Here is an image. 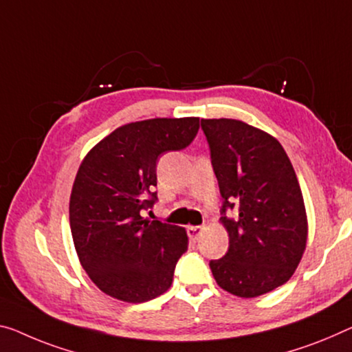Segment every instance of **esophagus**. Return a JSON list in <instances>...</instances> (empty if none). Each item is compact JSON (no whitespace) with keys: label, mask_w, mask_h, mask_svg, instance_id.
<instances>
[{"label":"esophagus","mask_w":352,"mask_h":352,"mask_svg":"<svg viewBox=\"0 0 352 352\" xmlns=\"http://www.w3.org/2000/svg\"><path fill=\"white\" fill-rule=\"evenodd\" d=\"M206 230V226H188L187 228V234H188V237H190V241H193V242H197L198 239H199V236L203 234V231Z\"/></svg>","instance_id":"34e87169"}]
</instances>
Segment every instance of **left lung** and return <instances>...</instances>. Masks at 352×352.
Returning a JSON list of instances; mask_svg holds the SVG:
<instances>
[{
	"mask_svg": "<svg viewBox=\"0 0 352 352\" xmlns=\"http://www.w3.org/2000/svg\"><path fill=\"white\" fill-rule=\"evenodd\" d=\"M223 198L220 217L230 237L223 258L209 263L221 289L258 297L285 285L308 237L304 197L283 146L239 120H201Z\"/></svg>",
	"mask_w": 352,
	"mask_h": 352,
	"instance_id": "8db88e82",
	"label": "left lung"
}]
</instances>
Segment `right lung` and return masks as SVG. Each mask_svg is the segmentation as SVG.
<instances>
[{"label":"right lung","mask_w":352,"mask_h":352,"mask_svg":"<svg viewBox=\"0 0 352 352\" xmlns=\"http://www.w3.org/2000/svg\"><path fill=\"white\" fill-rule=\"evenodd\" d=\"M199 118H154L118 127L85 155L69 201L70 231L86 274L105 294L142 304L171 286L187 250L182 226L143 217L157 195L159 157L192 143Z\"/></svg>","instance_id":"obj_1"}]
</instances>
